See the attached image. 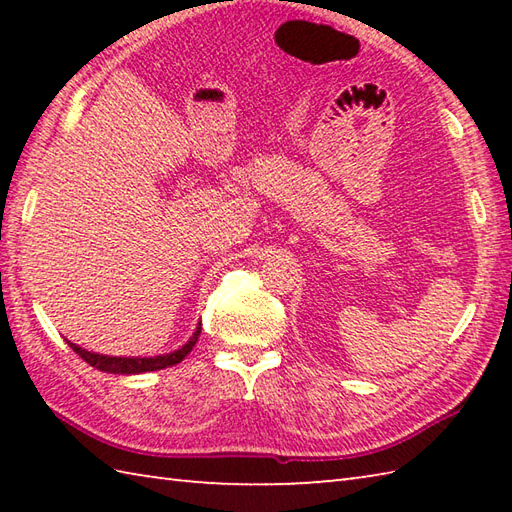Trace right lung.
<instances>
[{
    "mask_svg": "<svg viewBox=\"0 0 512 512\" xmlns=\"http://www.w3.org/2000/svg\"><path fill=\"white\" fill-rule=\"evenodd\" d=\"M200 330H195V334L189 339L187 345H182L180 350L165 354V356H156V358H121V356H103V354H92L88 350H83V347L68 343L72 350L79 354L85 363H90L92 367L101 369V372H110V374H143V372H154V369H165L171 365H178L184 356H187L195 341H198Z\"/></svg>",
    "mask_w": 512,
    "mask_h": 512,
    "instance_id": "add662e5",
    "label": "right lung"
}]
</instances>
